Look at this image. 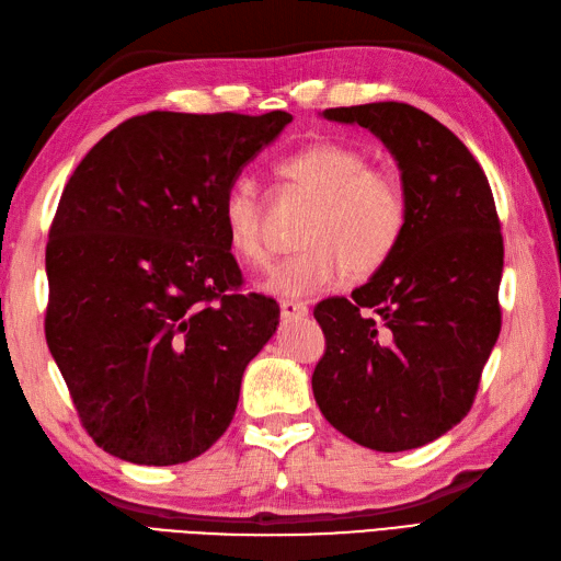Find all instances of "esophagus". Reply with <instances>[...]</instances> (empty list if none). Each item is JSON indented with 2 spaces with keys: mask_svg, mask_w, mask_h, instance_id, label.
Instances as JSON below:
<instances>
[{
  "mask_svg": "<svg viewBox=\"0 0 561 561\" xmlns=\"http://www.w3.org/2000/svg\"><path fill=\"white\" fill-rule=\"evenodd\" d=\"M280 316H283V321H301V318L309 316V307L305 305V301L285 299V301H280Z\"/></svg>",
  "mask_w": 561,
  "mask_h": 561,
  "instance_id": "34e87169",
  "label": "esophagus"
}]
</instances>
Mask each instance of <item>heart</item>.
<instances>
[{"mask_svg":"<svg viewBox=\"0 0 561 561\" xmlns=\"http://www.w3.org/2000/svg\"><path fill=\"white\" fill-rule=\"evenodd\" d=\"M280 174L316 203L301 231L307 248L271 271L264 293L305 299L335 287L352 268L363 278L391 260L408 226V193L397 174L368 168L360 150L335 141L299 150L280 164ZM221 221L240 262H268L254 179L240 176L226 191Z\"/></svg>","mask_w":561,"mask_h":561,"instance_id":"obj_1","label":"heart"}]
</instances>
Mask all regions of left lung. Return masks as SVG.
<instances>
[{"label":"left lung","mask_w":561,"mask_h":561,"mask_svg":"<svg viewBox=\"0 0 561 561\" xmlns=\"http://www.w3.org/2000/svg\"><path fill=\"white\" fill-rule=\"evenodd\" d=\"M321 115L385 144L408 193V226L366 285L313 309L325 332L313 399L352 442L411 450L467 415L501 335V221L474 156L425 111L382 101Z\"/></svg>","instance_id":"left-lung-1"}]
</instances>
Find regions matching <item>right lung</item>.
I'll return each instance as SVG.
<instances>
[{
    "label": "right lung",
    "instance_id": "add662e5",
    "mask_svg": "<svg viewBox=\"0 0 561 561\" xmlns=\"http://www.w3.org/2000/svg\"><path fill=\"white\" fill-rule=\"evenodd\" d=\"M293 115L153 111L72 172L47 243L49 352L94 444L136 465L198 458L231 425L280 309L243 285L226 191Z\"/></svg>",
    "mask_w": 561,
    "mask_h": 561
}]
</instances>
